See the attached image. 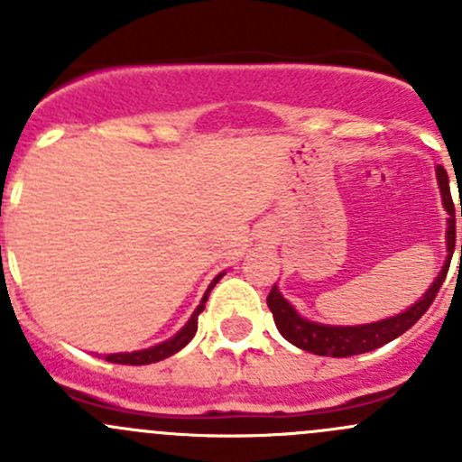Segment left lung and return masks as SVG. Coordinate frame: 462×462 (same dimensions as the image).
<instances>
[{
    "label": "left lung",
    "instance_id": "1",
    "mask_svg": "<svg viewBox=\"0 0 462 462\" xmlns=\"http://www.w3.org/2000/svg\"><path fill=\"white\" fill-rule=\"evenodd\" d=\"M438 185H440L442 192V205L449 212L447 218V261L442 265L440 274L433 279L430 291L411 306L404 313L395 315V318H386L374 324H362V326H328V324H318V321L304 319L279 292L277 286H273L268 295V309L273 313L274 324H277L279 333L288 339L291 344H295L297 348H304V351L315 353V356H326V357H348V356H360V353H369L374 348L384 346L391 339L400 337L404 330L411 328L422 315L427 313V309L431 306V301L436 300L438 291H440L442 282L447 277V270H449L451 254H454L456 245V209L454 201H451L449 192V176L442 170L440 165L436 167ZM460 214H462V203H460ZM462 254V245H460Z\"/></svg>",
    "mask_w": 462,
    "mask_h": 462
}]
</instances>
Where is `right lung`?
Returning a JSON list of instances; mask_svg holds the SVG:
<instances>
[{"instance_id":"obj_1","label":"right lung","mask_w":462,"mask_h":462,"mask_svg":"<svg viewBox=\"0 0 462 462\" xmlns=\"http://www.w3.org/2000/svg\"><path fill=\"white\" fill-rule=\"evenodd\" d=\"M221 277H223V273L214 277V282L209 283L208 292H205V297H203L201 304H199V309L194 310V315H192V318H189L188 324H185L183 328H180L179 333L174 335V337L167 339V342H162V344H156V346H152V348H144V351L109 353V356H105V360L106 362H114V365H134V366H138V365H152V362H161V360H165V357H170V356H174V353H179L180 348H183L185 344H188L189 339L194 337V333H197L199 315L203 313L205 301H208L209 291H212V288H214V283H218V279H221Z\"/></svg>"}]
</instances>
